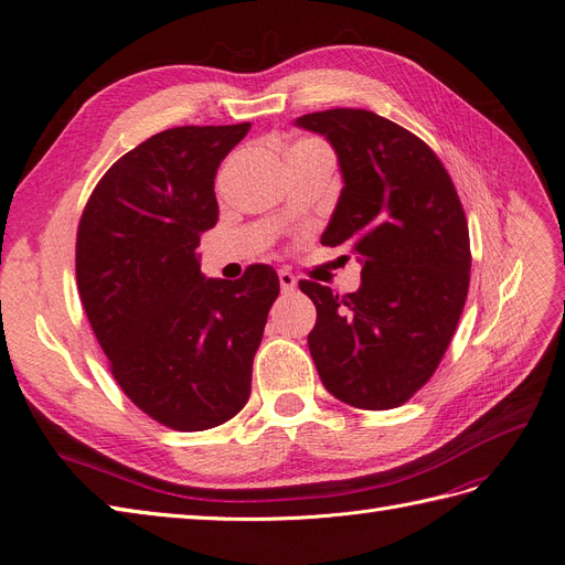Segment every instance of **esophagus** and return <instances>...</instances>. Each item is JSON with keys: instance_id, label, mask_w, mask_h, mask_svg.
<instances>
[{"instance_id": "1", "label": "esophagus", "mask_w": 565, "mask_h": 565, "mask_svg": "<svg viewBox=\"0 0 565 565\" xmlns=\"http://www.w3.org/2000/svg\"><path fill=\"white\" fill-rule=\"evenodd\" d=\"M278 280H280V289H282L285 295L295 292V289H297V278L289 270H285V268L278 273Z\"/></svg>"}]
</instances>
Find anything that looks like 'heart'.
Segmentation results:
<instances>
[{"label": "heart", "mask_w": 565, "mask_h": 565, "mask_svg": "<svg viewBox=\"0 0 565 565\" xmlns=\"http://www.w3.org/2000/svg\"><path fill=\"white\" fill-rule=\"evenodd\" d=\"M301 143H318V141H301Z\"/></svg>", "instance_id": "1"}]
</instances>
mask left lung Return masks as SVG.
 I'll return each mask as SVG.
<instances>
[{"mask_svg": "<svg viewBox=\"0 0 565 565\" xmlns=\"http://www.w3.org/2000/svg\"><path fill=\"white\" fill-rule=\"evenodd\" d=\"M337 152L344 188L320 243H351L361 287L339 297L301 280L316 303L309 349L334 398L391 409L431 380L469 292V226L436 152L372 110L297 117Z\"/></svg>", "mask_w": 565, "mask_h": 565, "instance_id": "obj_1", "label": "left lung"}]
</instances>
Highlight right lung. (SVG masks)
<instances>
[{
	"mask_svg": "<svg viewBox=\"0 0 565 565\" xmlns=\"http://www.w3.org/2000/svg\"><path fill=\"white\" fill-rule=\"evenodd\" d=\"M249 122L174 127L119 158L82 212L79 299L115 382L148 417L204 431L235 417L280 292L276 270L204 278L200 235L214 228L216 169Z\"/></svg>",
	"mask_w": 565,
	"mask_h": 565,
	"instance_id": "right-lung-1",
	"label": "right lung"
}]
</instances>
